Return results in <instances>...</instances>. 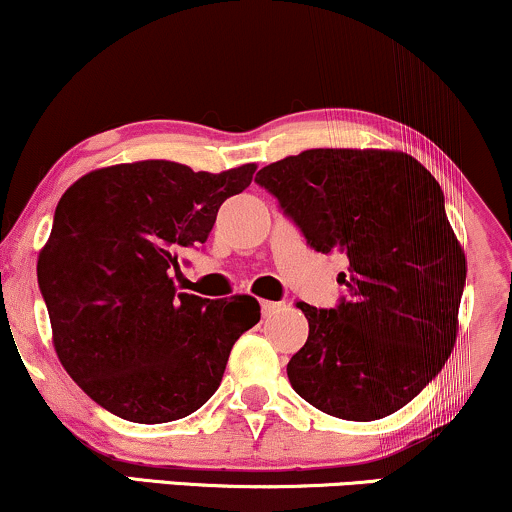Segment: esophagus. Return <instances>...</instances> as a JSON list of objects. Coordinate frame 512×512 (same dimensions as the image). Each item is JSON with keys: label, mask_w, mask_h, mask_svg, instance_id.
<instances>
[{"label": "esophagus", "mask_w": 512, "mask_h": 512, "mask_svg": "<svg viewBox=\"0 0 512 512\" xmlns=\"http://www.w3.org/2000/svg\"><path fill=\"white\" fill-rule=\"evenodd\" d=\"M274 310H279V303H274V301H262V315H272Z\"/></svg>", "instance_id": "esophagus-1"}]
</instances>
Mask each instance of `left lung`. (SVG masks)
Here are the masks:
<instances>
[{
    "label": "left lung",
    "instance_id": "obj_1",
    "mask_svg": "<svg viewBox=\"0 0 512 512\" xmlns=\"http://www.w3.org/2000/svg\"><path fill=\"white\" fill-rule=\"evenodd\" d=\"M255 182L310 248L349 260L337 308L298 303L308 339L286 366L293 390L337 419L395 414L457 339L467 257L436 178L404 151L308 149L264 166Z\"/></svg>",
    "mask_w": 512,
    "mask_h": 512
}]
</instances>
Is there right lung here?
Instances as JSON below:
<instances>
[{"label":"right lung","mask_w":512,"mask_h":512,"mask_svg":"<svg viewBox=\"0 0 512 512\" xmlns=\"http://www.w3.org/2000/svg\"><path fill=\"white\" fill-rule=\"evenodd\" d=\"M255 168L117 163L86 173L57 204L38 255L52 346L74 383L120 419L166 424L197 411L240 334L260 322L252 296L207 301L178 293L170 276Z\"/></svg>","instance_id":"1"}]
</instances>
